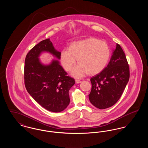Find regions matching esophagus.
<instances>
[{"label": "esophagus", "mask_w": 148, "mask_h": 148, "mask_svg": "<svg viewBox=\"0 0 148 148\" xmlns=\"http://www.w3.org/2000/svg\"><path fill=\"white\" fill-rule=\"evenodd\" d=\"M81 82H82V81H81V80H77V79H76V80H75V83H76V84L80 83Z\"/></svg>", "instance_id": "34e87169"}]
</instances>
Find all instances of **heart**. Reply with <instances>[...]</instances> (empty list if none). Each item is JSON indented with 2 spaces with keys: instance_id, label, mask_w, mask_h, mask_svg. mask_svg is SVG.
Wrapping results in <instances>:
<instances>
[{
  "instance_id": "heart-1",
  "label": "heart",
  "mask_w": 148,
  "mask_h": 148,
  "mask_svg": "<svg viewBox=\"0 0 148 148\" xmlns=\"http://www.w3.org/2000/svg\"><path fill=\"white\" fill-rule=\"evenodd\" d=\"M110 50L106 42L98 39L90 38L72 42L69 48L63 50L60 54L61 64L66 71L71 70L75 77H81L86 73L97 75L104 69L109 60Z\"/></svg>"
}]
</instances>
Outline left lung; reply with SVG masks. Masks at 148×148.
Masks as SVG:
<instances>
[{"label":"left lung","instance_id":"1","mask_svg":"<svg viewBox=\"0 0 148 148\" xmlns=\"http://www.w3.org/2000/svg\"><path fill=\"white\" fill-rule=\"evenodd\" d=\"M130 77L129 66L120 45L115 49L107 66L90 79V103L96 108L104 109L114 106L121 97Z\"/></svg>","mask_w":148,"mask_h":148}]
</instances>
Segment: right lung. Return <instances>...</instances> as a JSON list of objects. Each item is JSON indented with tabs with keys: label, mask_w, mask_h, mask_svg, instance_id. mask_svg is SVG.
Returning a JSON list of instances; mask_svg holds the SVG:
<instances>
[{
	"label": "right lung",
	"mask_w": 148,
	"mask_h": 148,
	"mask_svg": "<svg viewBox=\"0 0 148 148\" xmlns=\"http://www.w3.org/2000/svg\"><path fill=\"white\" fill-rule=\"evenodd\" d=\"M45 51L60 59V52L54 48L50 39L39 42L25 58L24 83L27 92L39 104L50 112L58 113L69 104V90L75 82L67 76L58 60H53L49 65L42 64L39 56Z\"/></svg>",
	"instance_id": "add662e5"
}]
</instances>
